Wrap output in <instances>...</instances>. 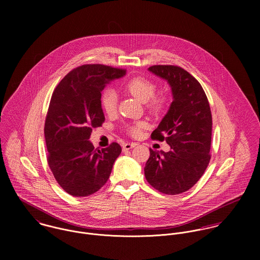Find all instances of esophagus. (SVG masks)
<instances>
[{
    "label": "esophagus",
    "instance_id": "obj_1",
    "mask_svg": "<svg viewBox=\"0 0 260 260\" xmlns=\"http://www.w3.org/2000/svg\"><path fill=\"white\" fill-rule=\"evenodd\" d=\"M136 145H137L136 143H124V144H123V151L130 150V149L135 147Z\"/></svg>",
    "mask_w": 260,
    "mask_h": 260
}]
</instances>
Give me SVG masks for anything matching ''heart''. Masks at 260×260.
I'll return each mask as SVG.
<instances>
[{"label": "heart", "instance_id": "obj_1", "mask_svg": "<svg viewBox=\"0 0 260 260\" xmlns=\"http://www.w3.org/2000/svg\"><path fill=\"white\" fill-rule=\"evenodd\" d=\"M124 90L140 100L143 103H146V109L149 113L153 115H160L166 108L168 98L165 95H155L156 93V84L148 78L137 76L128 80L124 84ZM101 106L103 111L107 115H113L117 110V94L113 89H107L103 92L101 96ZM145 124L142 122L135 123L128 127L129 133L138 137Z\"/></svg>", "mask_w": 260, "mask_h": 260}]
</instances>
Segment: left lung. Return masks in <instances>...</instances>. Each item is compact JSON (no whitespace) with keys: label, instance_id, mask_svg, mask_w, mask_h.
<instances>
[{"label":"left lung","instance_id":"left-lung-1","mask_svg":"<svg viewBox=\"0 0 260 260\" xmlns=\"http://www.w3.org/2000/svg\"><path fill=\"white\" fill-rule=\"evenodd\" d=\"M148 70L169 83L173 101L151 134L153 140H165L171 150L150 149L144 174L159 192L176 195L195 185L209 164L211 110L202 86L183 68L154 65Z\"/></svg>","mask_w":260,"mask_h":260}]
</instances>
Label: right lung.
<instances>
[{
  "instance_id": "right-lung-1",
  "label": "right lung",
  "mask_w": 260,
  "mask_h": 260,
  "mask_svg": "<svg viewBox=\"0 0 260 260\" xmlns=\"http://www.w3.org/2000/svg\"><path fill=\"white\" fill-rule=\"evenodd\" d=\"M126 70L101 64L82 65L66 75L55 88L45 121L47 161L68 194L85 197L107 182L121 146L94 148L89 141L93 128L102 126L105 116L101 92Z\"/></svg>"
}]
</instances>
